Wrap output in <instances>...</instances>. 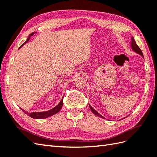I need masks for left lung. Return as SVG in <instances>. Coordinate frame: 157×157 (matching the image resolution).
I'll return each mask as SVG.
<instances>
[{"instance_id": "1", "label": "left lung", "mask_w": 157, "mask_h": 157, "mask_svg": "<svg viewBox=\"0 0 157 157\" xmlns=\"http://www.w3.org/2000/svg\"><path fill=\"white\" fill-rule=\"evenodd\" d=\"M131 39H132V48L133 49V51H134V52H136V53H138V54L142 56V57H144V56H143V54H142V52L141 51V49L139 48V46L137 44H136V43L135 42V40H134V37H133V36H132V38ZM89 106H90V108L91 111H92L93 113H94V114L100 117H101V118H104L101 115H100L97 111H96L95 110L93 109L90 105H89Z\"/></svg>"}]
</instances>
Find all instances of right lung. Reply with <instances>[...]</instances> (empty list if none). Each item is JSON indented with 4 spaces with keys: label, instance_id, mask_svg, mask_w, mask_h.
<instances>
[{
    "label": "right lung",
    "instance_id": "right-lung-1",
    "mask_svg": "<svg viewBox=\"0 0 157 157\" xmlns=\"http://www.w3.org/2000/svg\"><path fill=\"white\" fill-rule=\"evenodd\" d=\"M33 34H34V33H32L31 34H29V36H28V39L26 40V41L23 43V44L20 46L19 48L21 47V46H23V45H24L25 43H27L29 40V38H30V36H32ZM63 98L61 100V102H59V104L58 105H56L55 108L52 109L51 110H49V111H44V112H34V113H29L28 112H26L25 111H24V110H23L21 108V109L22 110V111L24 112L26 115H28V116L32 118H34V119H44V118H47L48 117H51L53 115L56 114V113H57L60 110H61V109L62 108L63 106Z\"/></svg>",
    "mask_w": 157,
    "mask_h": 157
}]
</instances>
